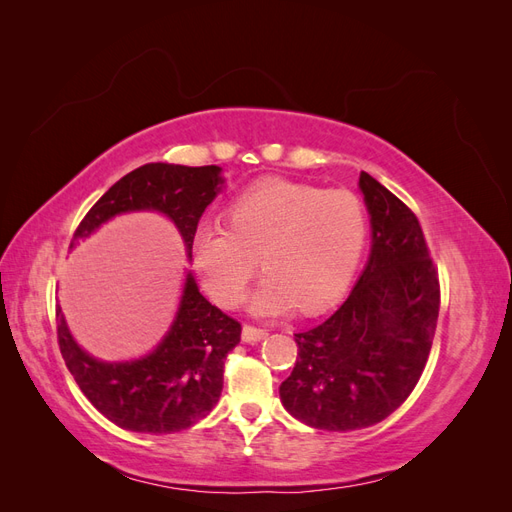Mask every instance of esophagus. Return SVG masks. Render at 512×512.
Masks as SVG:
<instances>
[{
	"mask_svg": "<svg viewBox=\"0 0 512 512\" xmlns=\"http://www.w3.org/2000/svg\"><path fill=\"white\" fill-rule=\"evenodd\" d=\"M269 333L265 329H258V327H252V324H245L243 331H241V337L243 342L247 344H254V342H260V339H265Z\"/></svg>",
	"mask_w": 512,
	"mask_h": 512,
	"instance_id": "34e87169",
	"label": "esophagus"
}]
</instances>
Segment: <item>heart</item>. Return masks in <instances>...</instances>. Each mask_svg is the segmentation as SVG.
Wrapping results in <instances>:
<instances>
[{"instance_id": "b5f03b06", "label": "heart", "mask_w": 512, "mask_h": 512, "mask_svg": "<svg viewBox=\"0 0 512 512\" xmlns=\"http://www.w3.org/2000/svg\"><path fill=\"white\" fill-rule=\"evenodd\" d=\"M367 230V209L354 192L267 179L232 200L228 224L196 226L192 265L215 301L237 307L262 260L267 275L252 312L282 316L301 307L316 314L350 286Z\"/></svg>"}]
</instances>
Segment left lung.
<instances>
[{
  "label": "left lung",
  "mask_w": 512,
  "mask_h": 512,
  "mask_svg": "<svg viewBox=\"0 0 512 512\" xmlns=\"http://www.w3.org/2000/svg\"><path fill=\"white\" fill-rule=\"evenodd\" d=\"M359 188L371 222L365 271L331 318L294 333L297 363L280 386L284 408L324 431L371 427L404 404L440 312L438 269L416 215L367 173Z\"/></svg>",
  "instance_id": "8db88e82"
}]
</instances>
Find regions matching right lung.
I'll list each match as a JSON object with an SVG mask.
<instances>
[{"mask_svg": "<svg viewBox=\"0 0 512 512\" xmlns=\"http://www.w3.org/2000/svg\"><path fill=\"white\" fill-rule=\"evenodd\" d=\"M220 166L153 162L121 177L76 228L70 247L115 215L158 211L177 226L192 258L200 215L222 190ZM241 324L211 305L188 273L177 316L162 342L143 359L106 363L89 356L57 307V342L83 395L108 421L138 433H175L205 418L224 386V359L239 344Z\"/></svg>", "mask_w": 512, "mask_h": 512, "instance_id": "add662e5", "label": "right lung"}]
</instances>
